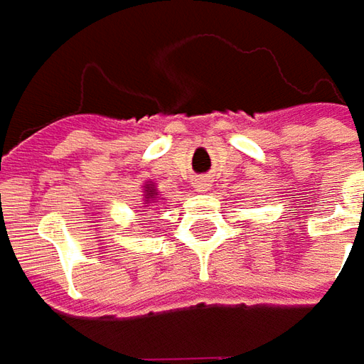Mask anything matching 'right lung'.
<instances>
[{
  "instance_id": "1",
  "label": "right lung",
  "mask_w": 364,
  "mask_h": 364,
  "mask_svg": "<svg viewBox=\"0 0 364 364\" xmlns=\"http://www.w3.org/2000/svg\"><path fill=\"white\" fill-rule=\"evenodd\" d=\"M144 196H146V200H144L146 204L154 203V200L158 198V190H156V186H154V184H146V188H144Z\"/></svg>"
}]
</instances>
